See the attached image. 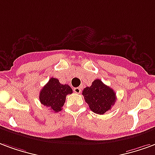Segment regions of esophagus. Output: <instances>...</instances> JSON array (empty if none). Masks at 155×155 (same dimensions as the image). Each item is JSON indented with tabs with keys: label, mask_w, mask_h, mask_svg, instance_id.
<instances>
[{
	"label": "esophagus",
	"mask_w": 155,
	"mask_h": 155,
	"mask_svg": "<svg viewBox=\"0 0 155 155\" xmlns=\"http://www.w3.org/2000/svg\"><path fill=\"white\" fill-rule=\"evenodd\" d=\"M73 91H74V92L75 93H77V94H79V93H81V88L80 87H75V88L73 89Z\"/></svg>",
	"instance_id": "1"
}]
</instances>
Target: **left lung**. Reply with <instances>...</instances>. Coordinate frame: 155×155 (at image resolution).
<instances>
[{
    "instance_id": "8db88e82",
    "label": "left lung",
    "mask_w": 155,
    "mask_h": 155,
    "mask_svg": "<svg viewBox=\"0 0 155 155\" xmlns=\"http://www.w3.org/2000/svg\"><path fill=\"white\" fill-rule=\"evenodd\" d=\"M82 95L91 111L100 115L110 110L116 100L113 89L105 85L100 79H96L91 86L83 89Z\"/></svg>"
}]
</instances>
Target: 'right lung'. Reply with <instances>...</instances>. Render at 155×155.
Segmentation results:
<instances>
[{
  "label": "right lung",
  "instance_id": "obj_1",
  "mask_svg": "<svg viewBox=\"0 0 155 155\" xmlns=\"http://www.w3.org/2000/svg\"><path fill=\"white\" fill-rule=\"evenodd\" d=\"M72 92L73 90L68 84H61L57 78H52L39 91V100L51 111L58 112L64 107L66 96Z\"/></svg>",
  "mask_w": 155,
  "mask_h": 155
}]
</instances>
